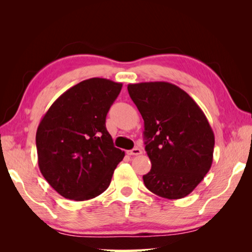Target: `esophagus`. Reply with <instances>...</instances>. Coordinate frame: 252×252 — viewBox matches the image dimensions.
I'll return each instance as SVG.
<instances>
[{"label":"esophagus","mask_w":252,"mask_h":252,"mask_svg":"<svg viewBox=\"0 0 252 252\" xmlns=\"http://www.w3.org/2000/svg\"><path fill=\"white\" fill-rule=\"evenodd\" d=\"M141 153H142V150L139 148H134V149H132V150L127 151V155L129 156H139V155H141Z\"/></svg>","instance_id":"obj_1"}]
</instances>
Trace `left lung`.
Listing matches in <instances>:
<instances>
[{
  "instance_id": "1",
  "label": "left lung",
  "mask_w": 252,
  "mask_h": 252,
  "mask_svg": "<svg viewBox=\"0 0 252 252\" xmlns=\"http://www.w3.org/2000/svg\"><path fill=\"white\" fill-rule=\"evenodd\" d=\"M144 121L146 151L152 167L143 176L149 190L167 199L192 192L211 168L215 134L203 111L169 82L127 85Z\"/></svg>"
}]
</instances>
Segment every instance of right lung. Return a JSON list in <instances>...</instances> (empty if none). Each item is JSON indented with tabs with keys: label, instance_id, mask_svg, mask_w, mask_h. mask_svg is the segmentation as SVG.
<instances>
[{
	"label": "right lung",
	"instance_id": "right-lung-1",
	"mask_svg": "<svg viewBox=\"0 0 252 252\" xmlns=\"http://www.w3.org/2000/svg\"><path fill=\"white\" fill-rule=\"evenodd\" d=\"M121 89L108 79L84 80L60 95L40 121L37 163L62 197L84 201L110 186L125 151L113 146L105 118Z\"/></svg>",
	"mask_w": 252,
	"mask_h": 252
}]
</instances>
